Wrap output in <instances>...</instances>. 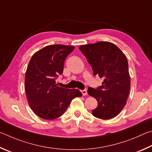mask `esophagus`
I'll return each instance as SVG.
<instances>
[{"mask_svg":"<svg viewBox=\"0 0 152 152\" xmlns=\"http://www.w3.org/2000/svg\"><path fill=\"white\" fill-rule=\"evenodd\" d=\"M81 92L82 93V95H86L87 94V91L86 89H84V90H81Z\"/></svg>","mask_w":152,"mask_h":152,"instance_id":"esophagus-1","label":"esophagus"}]
</instances>
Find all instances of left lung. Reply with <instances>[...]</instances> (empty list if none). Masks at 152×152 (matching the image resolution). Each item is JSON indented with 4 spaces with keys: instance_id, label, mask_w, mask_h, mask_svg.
I'll use <instances>...</instances> for the list:
<instances>
[{
    "instance_id": "obj_1",
    "label": "left lung",
    "mask_w": 152,
    "mask_h": 152,
    "mask_svg": "<svg viewBox=\"0 0 152 152\" xmlns=\"http://www.w3.org/2000/svg\"><path fill=\"white\" fill-rule=\"evenodd\" d=\"M91 65L94 75L103 79L97 89L89 87V95L96 99L98 106L93 115L102 119L115 118L127 103L130 76L126 55L112 42L100 41L79 47Z\"/></svg>"
}]
</instances>
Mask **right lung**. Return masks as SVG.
Returning a JSON list of instances; mask_svg holds the SVG:
<instances>
[{
    "instance_id": "add662e5",
    "label": "right lung",
    "mask_w": 152,
    "mask_h": 152,
    "mask_svg": "<svg viewBox=\"0 0 152 152\" xmlns=\"http://www.w3.org/2000/svg\"><path fill=\"white\" fill-rule=\"evenodd\" d=\"M74 49L69 45H48L32 56L25 73V88L28 105L39 118H57L75 97L82 96L79 89L60 87L55 81L63 73L66 57Z\"/></svg>"
}]
</instances>
